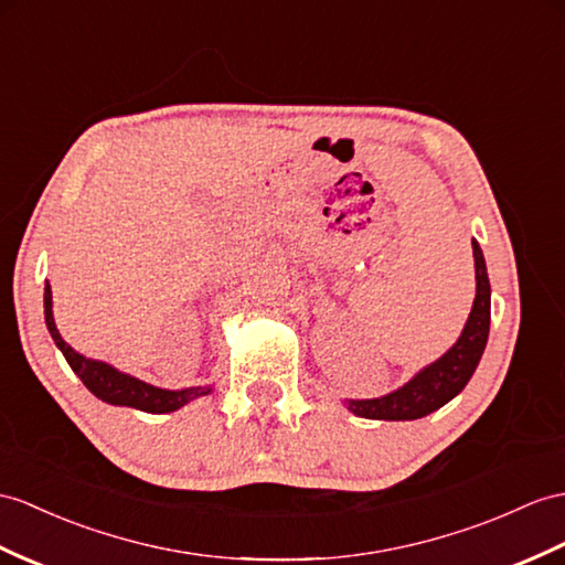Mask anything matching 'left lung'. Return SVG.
Masks as SVG:
<instances>
[{
	"instance_id": "8db88e82",
	"label": "left lung",
	"mask_w": 565,
	"mask_h": 565,
	"mask_svg": "<svg viewBox=\"0 0 565 565\" xmlns=\"http://www.w3.org/2000/svg\"><path fill=\"white\" fill-rule=\"evenodd\" d=\"M475 254V280L477 295L472 311L467 316L460 338L448 352L436 362L426 364L412 376L405 386L371 401H345L348 409L364 419H386V422H409L431 415L438 407L450 403L472 379L475 369L484 354L491 323V285L487 273V260L481 254L477 239H472Z\"/></svg>"
}]
</instances>
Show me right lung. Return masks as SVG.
<instances>
[{
	"label": "right lung",
	"mask_w": 565,
	"mask_h": 565,
	"mask_svg": "<svg viewBox=\"0 0 565 565\" xmlns=\"http://www.w3.org/2000/svg\"><path fill=\"white\" fill-rule=\"evenodd\" d=\"M45 323L50 335L64 354V360L72 366L74 374L84 381V386L98 397V401L107 405H119V407H134L141 412H150V415H164V412H174L184 407L186 403L196 401L213 393V386H191V388H158L150 386V383L136 379L131 374H124V371L115 369L113 364L90 360V356L76 352L68 342L60 335L57 323H54L52 316V287L45 282Z\"/></svg>",
	"instance_id": "obj_1"
}]
</instances>
